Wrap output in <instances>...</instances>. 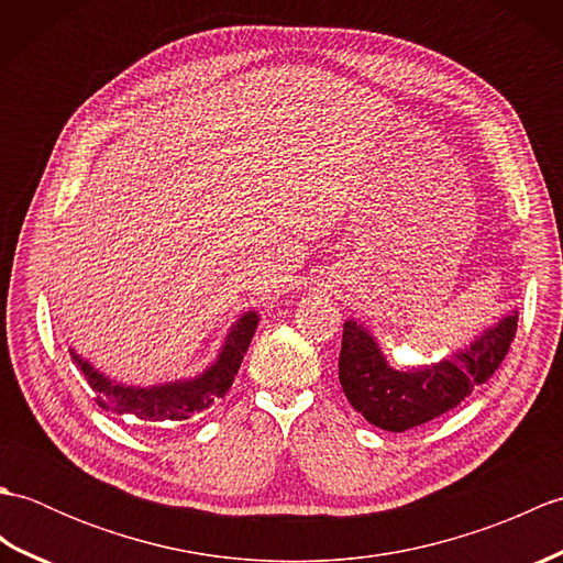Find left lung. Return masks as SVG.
Returning <instances> with one entry per match:
<instances>
[{
  "mask_svg": "<svg viewBox=\"0 0 563 563\" xmlns=\"http://www.w3.org/2000/svg\"><path fill=\"white\" fill-rule=\"evenodd\" d=\"M516 331L518 314L512 312L450 361L401 373L387 365L379 345L361 324L345 321L339 355L343 394L373 426L404 433L454 409L474 387L484 385L504 363Z\"/></svg>",
  "mask_w": 563,
  "mask_h": 563,
  "instance_id": "left-lung-1",
  "label": "left lung"
}]
</instances>
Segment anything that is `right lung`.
<instances>
[{
  "label": "right lung",
  "instance_id": "obj_1",
  "mask_svg": "<svg viewBox=\"0 0 563 563\" xmlns=\"http://www.w3.org/2000/svg\"><path fill=\"white\" fill-rule=\"evenodd\" d=\"M258 324L256 312H249L232 327L230 336L224 341V349L218 355V363L210 365L206 373L196 379L172 382L162 387H125L115 385L106 375L97 373L84 357L71 351V363L79 367V373L87 377L91 389L97 391V401L101 409L115 413H130L140 421L152 423H169V421H186L200 411L224 397L227 389L232 387L239 365L244 361V353L254 336Z\"/></svg>",
  "mask_w": 563,
  "mask_h": 563
}]
</instances>
